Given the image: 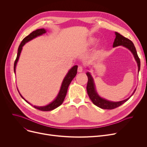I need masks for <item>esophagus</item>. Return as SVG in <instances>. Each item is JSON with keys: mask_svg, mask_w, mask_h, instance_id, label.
Here are the masks:
<instances>
[{"mask_svg": "<svg viewBox=\"0 0 147 147\" xmlns=\"http://www.w3.org/2000/svg\"><path fill=\"white\" fill-rule=\"evenodd\" d=\"M83 67L82 65H79V66H78V72H82V71H83Z\"/></svg>", "mask_w": 147, "mask_h": 147, "instance_id": "34e87169", "label": "esophagus"}]
</instances>
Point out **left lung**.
Wrapping results in <instances>:
<instances>
[{
    "mask_svg": "<svg viewBox=\"0 0 147 147\" xmlns=\"http://www.w3.org/2000/svg\"><path fill=\"white\" fill-rule=\"evenodd\" d=\"M115 36H116V37H115V38L113 43V47H116V46L122 45L123 46H125L126 48H128L131 52H132L138 63V71H139L140 69V65H141L140 59L138 55L136 48L135 47L133 42L130 40H129V38L123 36L122 35H121L117 32H115ZM86 75L88 78L86 89H87V92L89 96V98L90 99L92 102L94 103V104H95L97 107L101 108V109H102L112 110L120 106L121 105L126 102L130 98V96L133 95V94L135 93V92L136 90V89H135L132 95L127 99L123 100V101H119V102H111V101H107V100L101 98L97 94L95 88L94 80L92 79L90 73H87Z\"/></svg>",
    "mask_w": 147,
    "mask_h": 147,
    "instance_id": "obj_1",
    "label": "left lung"
}]
</instances>
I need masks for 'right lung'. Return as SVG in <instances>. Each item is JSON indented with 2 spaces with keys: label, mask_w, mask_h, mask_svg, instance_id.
I'll return each mask as SVG.
<instances>
[{
  "label": "right lung",
  "mask_w": 147,
  "mask_h": 147,
  "mask_svg": "<svg viewBox=\"0 0 147 147\" xmlns=\"http://www.w3.org/2000/svg\"><path fill=\"white\" fill-rule=\"evenodd\" d=\"M45 33H46V30L43 28L37 29V30L34 31V32H33L32 33H30L28 36H26L24 38V39L22 40V41L21 42V44L19 46V48L18 49L17 56L16 59H15V63H14L13 69H14L15 73V67H16L17 63L18 60L19 59L20 53H21L22 48V46H24L25 45V43H27V42L32 40L33 38L36 37L37 36L42 35ZM77 71H78V65H74V67H73L71 68L70 70L68 71V74L65 77V78L63 82V83H62L61 88L60 91L59 92L58 95L57 96L56 99L54 100L52 102H51L49 105L45 106V107H36V106H33V107L35 108V109H37L38 110L43 111H51V110L55 109L56 108H57L58 107L61 105L62 104H63L64 100L65 99V97L66 96L68 86L69 85V84H70V83L71 82L72 80L74 78V77L76 76V75L77 74ZM19 94H20V92H19ZM20 95L23 99H24V98L21 96V95L20 94ZM24 100L27 103H28L30 104V103L28 101H27L26 99H24Z\"/></svg>",
  "instance_id": "1"
}]
</instances>
